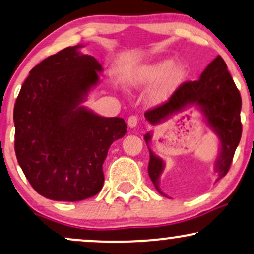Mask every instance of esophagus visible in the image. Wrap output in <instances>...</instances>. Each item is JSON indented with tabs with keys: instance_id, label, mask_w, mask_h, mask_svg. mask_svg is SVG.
<instances>
[{
	"instance_id": "obj_1",
	"label": "esophagus",
	"mask_w": 254,
	"mask_h": 254,
	"mask_svg": "<svg viewBox=\"0 0 254 254\" xmlns=\"http://www.w3.org/2000/svg\"><path fill=\"white\" fill-rule=\"evenodd\" d=\"M137 124H138V117H137V116L132 115L127 118V125H129L130 127H136Z\"/></svg>"
}]
</instances>
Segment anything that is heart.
Returning a JSON list of instances; mask_svg holds the SVG:
<instances>
[{"mask_svg": "<svg viewBox=\"0 0 254 254\" xmlns=\"http://www.w3.org/2000/svg\"><path fill=\"white\" fill-rule=\"evenodd\" d=\"M187 78V68L181 63L173 59H161L139 65L127 75V84L130 87L139 88L150 86L158 81L150 93V102L158 104L169 98Z\"/></svg>", "mask_w": 254, "mask_h": 254, "instance_id": "1", "label": "heart"}]
</instances>
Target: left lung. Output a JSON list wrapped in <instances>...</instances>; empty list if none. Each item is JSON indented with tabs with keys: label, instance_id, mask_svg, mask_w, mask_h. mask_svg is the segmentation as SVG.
Returning <instances> with one entry per match:
<instances>
[{
	"label": "left lung",
	"instance_id": "8db88e82",
	"mask_svg": "<svg viewBox=\"0 0 254 254\" xmlns=\"http://www.w3.org/2000/svg\"><path fill=\"white\" fill-rule=\"evenodd\" d=\"M195 105L202 112L207 124L220 139V154L215 161L216 181L230 170L235 149L241 138V97L224 59L218 56L207 66L200 78L195 81H186L170 96L168 102L145 112V119L155 125L168 117ZM151 133L144 136L149 148L150 161L148 173L158 193L160 177L163 173L164 162L151 151L149 143Z\"/></svg>",
	"mask_w": 254,
	"mask_h": 254
}]
</instances>
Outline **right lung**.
Wrapping results in <instances>:
<instances>
[{"label": "right lung", "instance_id": "1", "mask_svg": "<svg viewBox=\"0 0 254 254\" xmlns=\"http://www.w3.org/2000/svg\"><path fill=\"white\" fill-rule=\"evenodd\" d=\"M80 47H67L32 68L14 106L17 162L32 187L56 201L99 193L110 145L127 133L123 118L80 105L103 71Z\"/></svg>", "mask_w": 254, "mask_h": 254}]
</instances>
